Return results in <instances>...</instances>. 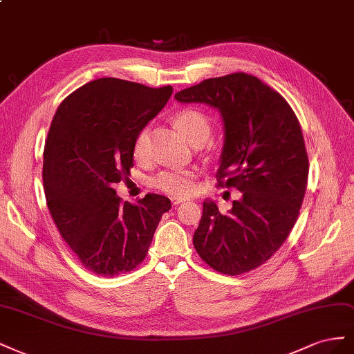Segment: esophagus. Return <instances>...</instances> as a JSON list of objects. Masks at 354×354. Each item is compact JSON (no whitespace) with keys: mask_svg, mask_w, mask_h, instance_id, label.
<instances>
[{"mask_svg":"<svg viewBox=\"0 0 354 354\" xmlns=\"http://www.w3.org/2000/svg\"><path fill=\"white\" fill-rule=\"evenodd\" d=\"M187 198H183V197H170V201H171V205H174V206H178L179 203H183V201H185Z\"/></svg>","mask_w":354,"mask_h":354,"instance_id":"esophagus-1","label":"esophagus"}]
</instances>
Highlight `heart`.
<instances>
[{
    "mask_svg": "<svg viewBox=\"0 0 354 354\" xmlns=\"http://www.w3.org/2000/svg\"><path fill=\"white\" fill-rule=\"evenodd\" d=\"M174 123L194 145L206 142L212 135V123L206 114L196 108H183L174 115ZM149 126L139 130L133 140L132 153L136 161L144 163L149 158ZM153 188L175 197H184L194 191L197 185V174L191 169H166L151 179Z\"/></svg>",
    "mask_w": 354,
    "mask_h": 354,
    "instance_id": "1",
    "label": "heart"
}]
</instances>
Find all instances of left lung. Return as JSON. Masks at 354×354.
Listing matches in <instances>:
<instances>
[{"label": "left lung", "mask_w": 354, "mask_h": 354, "mask_svg": "<svg viewBox=\"0 0 354 354\" xmlns=\"http://www.w3.org/2000/svg\"><path fill=\"white\" fill-rule=\"evenodd\" d=\"M175 97L219 109L225 142L218 185L241 193L227 214L205 201L194 248L219 272H249L276 254L298 219L308 178L299 121L283 96L245 73L203 80Z\"/></svg>", "instance_id": "obj_1"}]
</instances>
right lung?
Listing matches in <instances>:
<instances>
[{
  "label": "right lung",
  "instance_id": "obj_1",
  "mask_svg": "<svg viewBox=\"0 0 354 354\" xmlns=\"http://www.w3.org/2000/svg\"><path fill=\"white\" fill-rule=\"evenodd\" d=\"M171 92V86L97 78L66 96L53 117L43 163L47 207L78 261L97 276L136 268L171 206L160 194L132 205L111 188L130 174L136 133Z\"/></svg>",
  "mask_w": 354,
  "mask_h": 354
}]
</instances>
